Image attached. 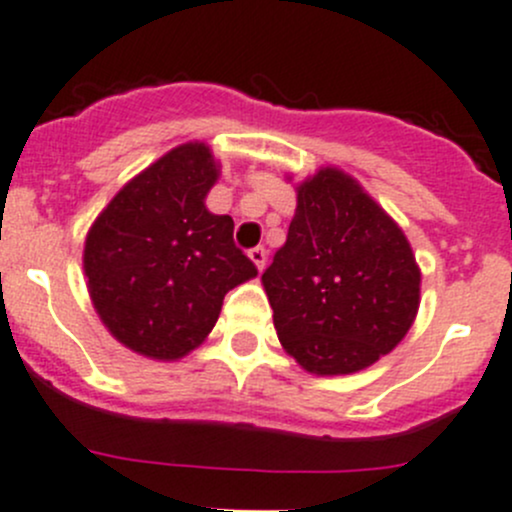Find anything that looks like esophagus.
<instances>
[{"label": "esophagus", "instance_id": "34e87169", "mask_svg": "<svg viewBox=\"0 0 512 512\" xmlns=\"http://www.w3.org/2000/svg\"><path fill=\"white\" fill-rule=\"evenodd\" d=\"M250 260L252 262H255V267H257V270H265V265H267V250H265V247H255V250H250Z\"/></svg>", "mask_w": 512, "mask_h": 512}]
</instances>
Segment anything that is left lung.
<instances>
[{
    "label": "left lung",
    "instance_id": "8db88e82",
    "mask_svg": "<svg viewBox=\"0 0 512 512\" xmlns=\"http://www.w3.org/2000/svg\"><path fill=\"white\" fill-rule=\"evenodd\" d=\"M419 274L400 225L346 171L297 186L287 242L262 274L279 343L314 375H351L390 353L419 309Z\"/></svg>",
    "mask_w": 512,
    "mask_h": 512
}]
</instances>
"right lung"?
Returning <instances> with one entry per match:
<instances>
[{"instance_id":"obj_1","label":"right lung","mask_w":512,"mask_h":512,"mask_svg":"<svg viewBox=\"0 0 512 512\" xmlns=\"http://www.w3.org/2000/svg\"><path fill=\"white\" fill-rule=\"evenodd\" d=\"M218 161L203 142L171 149L120 188L88 230L95 311L129 351L179 360L206 341L225 294L257 274L233 218L206 208Z\"/></svg>"}]
</instances>
